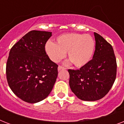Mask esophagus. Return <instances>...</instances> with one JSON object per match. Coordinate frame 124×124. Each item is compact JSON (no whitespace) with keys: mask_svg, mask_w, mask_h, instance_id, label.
Here are the masks:
<instances>
[{"mask_svg":"<svg viewBox=\"0 0 124 124\" xmlns=\"http://www.w3.org/2000/svg\"><path fill=\"white\" fill-rule=\"evenodd\" d=\"M66 70V68H64V67H62V66H59L58 67V71H61V70Z\"/></svg>","mask_w":124,"mask_h":124,"instance_id":"obj_1","label":"esophagus"}]
</instances>
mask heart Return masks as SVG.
I'll list each match as a JSON object with an SVG mask.
<instances>
[{"instance_id": "obj_1", "label": "heart", "mask_w": 124, "mask_h": 124, "mask_svg": "<svg viewBox=\"0 0 124 124\" xmlns=\"http://www.w3.org/2000/svg\"><path fill=\"white\" fill-rule=\"evenodd\" d=\"M94 39L89 35L66 33L58 36L55 44L47 42L45 51L54 62H60L67 52L70 62L80 68L90 61L94 53Z\"/></svg>"}]
</instances>
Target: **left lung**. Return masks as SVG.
<instances>
[{"instance_id":"obj_1","label":"left lung","mask_w":124,"mask_h":124,"mask_svg":"<svg viewBox=\"0 0 124 124\" xmlns=\"http://www.w3.org/2000/svg\"><path fill=\"white\" fill-rule=\"evenodd\" d=\"M94 35L96 43L92 60L80 70H68L72 92L84 101H96L106 96L116 76L113 47L99 34L94 32Z\"/></svg>"}]
</instances>
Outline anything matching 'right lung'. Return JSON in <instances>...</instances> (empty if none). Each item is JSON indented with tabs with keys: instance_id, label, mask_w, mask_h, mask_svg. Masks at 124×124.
<instances>
[{
	"instance_id": "obj_1",
	"label": "right lung",
	"mask_w": 124,
	"mask_h": 124,
	"mask_svg": "<svg viewBox=\"0 0 124 124\" xmlns=\"http://www.w3.org/2000/svg\"><path fill=\"white\" fill-rule=\"evenodd\" d=\"M51 32L33 30L11 47L6 77L14 94L24 102L42 101L51 93L58 75V65L49 59L45 45Z\"/></svg>"
}]
</instances>
